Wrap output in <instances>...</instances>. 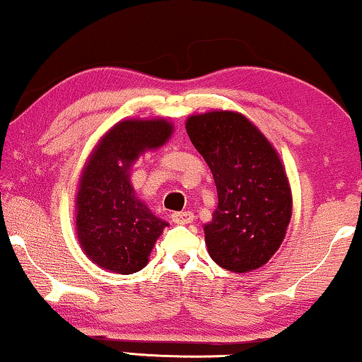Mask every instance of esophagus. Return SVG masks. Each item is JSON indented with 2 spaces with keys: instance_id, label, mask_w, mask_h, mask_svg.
<instances>
[{
  "instance_id": "34e87169",
  "label": "esophagus",
  "mask_w": 362,
  "mask_h": 362,
  "mask_svg": "<svg viewBox=\"0 0 362 362\" xmlns=\"http://www.w3.org/2000/svg\"><path fill=\"white\" fill-rule=\"evenodd\" d=\"M194 219V216H192V212L186 211V212H173L171 214V221L175 222V224H189Z\"/></svg>"
}]
</instances>
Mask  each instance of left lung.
<instances>
[{
	"label": "left lung",
	"instance_id": "1",
	"mask_svg": "<svg viewBox=\"0 0 362 362\" xmlns=\"http://www.w3.org/2000/svg\"><path fill=\"white\" fill-rule=\"evenodd\" d=\"M186 132L217 187L219 202L204 226L211 259L237 274L265 265L291 219V191L279 153L237 112L192 115Z\"/></svg>",
	"mask_w": 362,
	"mask_h": 362
}]
</instances>
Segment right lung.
I'll return each mask as SVG.
<instances>
[{
    "mask_svg": "<svg viewBox=\"0 0 362 362\" xmlns=\"http://www.w3.org/2000/svg\"><path fill=\"white\" fill-rule=\"evenodd\" d=\"M171 133L165 118L118 122L88 158L76 197V229L86 255L102 269L122 275L141 270L168 226L135 196L128 170Z\"/></svg>",
    "mask_w": 362,
    "mask_h": 362,
    "instance_id": "add662e5",
    "label": "right lung"
}]
</instances>
